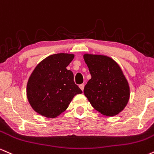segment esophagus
<instances>
[{
	"label": "esophagus",
	"instance_id": "1",
	"mask_svg": "<svg viewBox=\"0 0 154 154\" xmlns=\"http://www.w3.org/2000/svg\"><path fill=\"white\" fill-rule=\"evenodd\" d=\"M79 87H80V88L82 91H84V84H80L79 85Z\"/></svg>",
	"mask_w": 154,
	"mask_h": 154
}]
</instances>
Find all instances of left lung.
Wrapping results in <instances>:
<instances>
[{
    "label": "left lung",
    "instance_id": "1",
    "mask_svg": "<svg viewBox=\"0 0 154 154\" xmlns=\"http://www.w3.org/2000/svg\"><path fill=\"white\" fill-rule=\"evenodd\" d=\"M91 79L84 93L96 110L106 116L117 115L130 98V86L119 65L108 56L84 54Z\"/></svg>",
    "mask_w": 154,
    "mask_h": 154
}]
</instances>
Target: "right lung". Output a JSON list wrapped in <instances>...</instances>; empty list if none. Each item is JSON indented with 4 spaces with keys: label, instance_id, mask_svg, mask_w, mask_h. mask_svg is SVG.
Wrapping results in <instances>:
<instances>
[{
    "label": "right lung",
    "instance_id": "right-lung-1",
    "mask_svg": "<svg viewBox=\"0 0 154 154\" xmlns=\"http://www.w3.org/2000/svg\"><path fill=\"white\" fill-rule=\"evenodd\" d=\"M73 58V54H54L35 67L27 82L26 97L36 112L55 118L75 95L82 93L74 82L73 72L66 68Z\"/></svg>",
    "mask_w": 154,
    "mask_h": 154
}]
</instances>
